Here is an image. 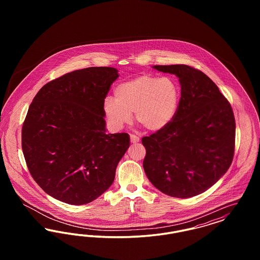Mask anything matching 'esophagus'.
Here are the masks:
<instances>
[{
    "label": "esophagus",
    "instance_id": "esophagus-1",
    "mask_svg": "<svg viewBox=\"0 0 260 260\" xmlns=\"http://www.w3.org/2000/svg\"><path fill=\"white\" fill-rule=\"evenodd\" d=\"M140 139H139V137L138 136H136V135H131V142L132 143H136V142H138Z\"/></svg>",
    "mask_w": 260,
    "mask_h": 260
}]
</instances>
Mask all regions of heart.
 <instances>
[{"mask_svg": "<svg viewBox=\"0 0 260 260\" xmlns=\"http://www.w3.org/2000/svg\"><path fill=\"white\" fill-rule=\"evenodd\" d=\"M114 94L115 99H105L103 110L116 129L129 124L135 112L138 124L148 131H160L173 121L179 102V89L173 79L152 75L121 83Z\"/></svg>", "mask_w": 260, "mask_h": 260, "instance_id": "obj_1", "label": "heart"}]
</instances>
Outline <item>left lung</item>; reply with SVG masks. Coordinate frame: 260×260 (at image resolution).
I'll list each match as a JSON object with an SVG mask.
<instances>
[{
	"label": "left lung",
	"instance_id": "8db88e82",
	"mask_svg": "<svg viewBox=\"0 0 260 260\" xmlns=\"http://www.w3.org/2000/svg\"><path fill=\"white\" fill-rule=\"evenodd\" d=\"M176 75L181 98L173 121L142 137L143 169L162 193L190 198L207 191L230 168L235 150L234 113L210 78L185 65H155Z\"/></svg>",
	"mask_w": 260,
	"mask_h": 260
}]
</instances>
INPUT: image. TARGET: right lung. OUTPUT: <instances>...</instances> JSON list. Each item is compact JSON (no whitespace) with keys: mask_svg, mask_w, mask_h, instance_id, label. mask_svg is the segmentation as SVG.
Returning <instances> with one entry per match:
<instances>
[{"mask_svg":"<svg viewBox=\"0 0 260 260\" xmlns=\"http://www.w3.org/2000/svg\"><path fill=\"white\" fill-rule=\"evenodd\" d=\"M119 77L112 67H88L42 87L29 106L21 144L32 177L47 194L85 205L111 186L129 147L125 133L107 135L104 99Z\"/></svg>","mask_w":260,"mask_h":260,"instance_id":"add662e5","label":"right lung"}]
</instances>
